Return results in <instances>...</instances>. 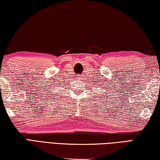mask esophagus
Returning a JSON list of instances; mask_svg holds the SVG:
<instances>
[{"instance_id":"esophagus-1","label":"esophagus","mask_w":160,"mask_h":160,"mask_svg":"<svg viewBox=\"0 0 160 160\" xmlns=\"http://www.w3.org/2000/svg\"><path fill=\"white\" fill-rule=\"evenodd\" d=\"M80 79H82V78H80Z\"/></svg>"}]
</instances>
